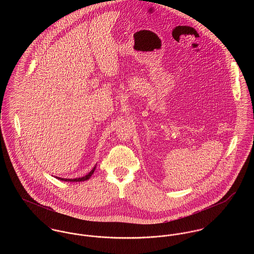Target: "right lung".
<instances>
[{"label":"right lung","mask_w":254,"mask_h":254,"mask_svg":"<svg viewBox=\"0 0 254 254\" xmlns=\"http://www.w3.org/2000/svg\"><path fill=\"white\" fill-rule=\"evenodd\" d=\"M95 169H96V166L87 174V175H85V176H83V177H80V178H75V179H65V178H60V177H57L59 180H61V181H64V182H82V181H86V180H88V179H90V177L93 175V173H94V171H95Z\"/></svg>","instance_id":"1"}]
</instances>
